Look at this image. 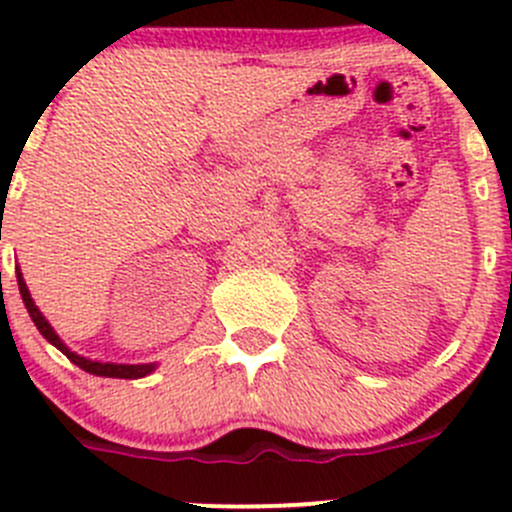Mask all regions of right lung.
<instances>
[{
	"mask_svg": "<svg viewBox=\"0 0 512 512\" xmlns=\"http://www.w3.org/2000/svg\"><path fill=\"white\" fill-rule=\"evenodd\" d=\"M17 282H19V292H22V299H24V307H27L29 317H32V322L41 332V337H44L46 342L54 344L61 354L69 356V359L74 361L79 369L89 371V374H96V376H108V379H141V376L151 374V371L156 369V364H101V361H91V359H86V356H79L76 352H71V349L61 342L59 334L51 329V324L46 322V317L39 312V307L34 304V299H32V294H29L22 272H17Z\"/></svg>",
	"mask_w": 512,
	"mask_h": 512,
	"instance_id": "1",
	"label": "right lung"
}]
</instances>
